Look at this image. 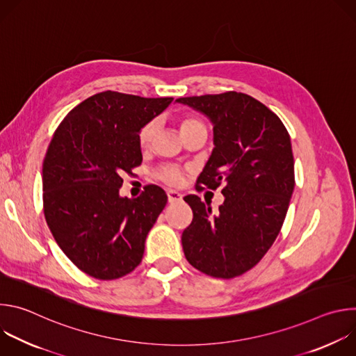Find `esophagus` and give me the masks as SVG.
I'll list each match as a JSON object with an SVG mask.
<instances>
[{"mask_svg": "<svg viewBox=\"0 0 356 356\" xmlns=\"http://www.w3.org/2000/svg\"><path fill=\"white\" fill-rule=\"evenodd\" d=\"M168 200H169V202H177V201L181 200V194L176 190H169L168 191Z\"/></svg>", "mask_w": 356, "mask_h": 356, "instance_id": "obj_1", "label": "esophagus"}]
</instances>
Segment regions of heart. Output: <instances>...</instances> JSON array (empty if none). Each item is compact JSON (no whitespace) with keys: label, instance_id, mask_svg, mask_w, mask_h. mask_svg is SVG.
<instances>
[{"label":"heart","instance_id":"b5f03b06","mask_svg":"<svg viewBox=\"0 0 356 356\" xmlns=\"http://www.w3.org/2000/svg\"><path fill=\"white\" fill-rule=\"evenodd\" d=\"M197 127H204V125H202L195 118H186V120L181 121L180 129H181V134H183V132H186L188 129H193V128H197ZM158 131H159V122L156 120H152V121L146 122L142 127V129L139 131V135H138L139 145L142 147H149L150 143L154 142ZM159 177L162 180H165L166 183H169V184H177L181 180V172L176 166H166V168L159 170Z\"/></svg>","mask_w":356,"mask_h":356}]
</instances>
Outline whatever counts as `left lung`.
Here are the masks:
<instances>
[{
	"label": "left lung",
	"mask_w": 356,
	"mask_h": 356,
	"mask_svg": "<svg viewBox=\"0 0 356 356\" xmlns=\"http://www.w3.org/2000/svg\"><path fill=\"white\" fill-rule=\"evenodd\" d=\"M176 101L213 125L214 149L198 183L224 184L217 213L197 195L184 197L193 210L181 234L184 255L202 273L232 279L255 266L280 232L294 190L290 136L275 113L242 92Z\"/></svg>",
	"instance_id": "1"
}]
</instances>
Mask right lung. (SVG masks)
<instances>
[{
  "mask_svg": "<svg viewBox=\"0 0 356 356\" xmlns=\"http://www.w3.org/2000/svg\"><path fill=\"white\" fill-rule=\"evenodd\" d=\"M172 97L98 92L56 129L43 162L44 218L65 255L84 273L113 280L142 261L147 232L168 202L158 186L129 200L122 175L142 163L138 135Z\"/></svg>",
  "mask_w": 356,
  "mask_h": 356,
  "instance_id": "add662e5",
  "label": "right lung"
}]
</instances>
